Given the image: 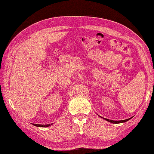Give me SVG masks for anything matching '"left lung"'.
<instances>
[{
  "mask_svg": "<svg viewBox=\"0 0 154 154\" xmlns=\"http://www.w3.org/2000/svg\"><path fill=\"white\" fill-rule=\"evenodd\" d=\"M102 118V119H104L105 120L108 121V122H109L110 123H112V124H119V123H123V122H126V121L129 120L130 119H131V118L130 119H126V120H109V119H104V118H103L102 116H100Z\"/></svg>",
  "mask_w": 154,
  "mask_h": 154,
  "instance_id": "obj_1",
  "label": "left lung"
}]
</instances>
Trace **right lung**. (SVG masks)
Wrapping results in <instances>:
<instances>
[{
  "mask_svg": "<svg viewBox=\"0 0 154 154\" xmlns=\"http://www.w3.org/2000/svg\"><path fill=\"white\" fill-rule=\"evenodd\" d=\"M34 126H38V127H48L51 126V124H32Z\"/></svg>",
  "mask_w": 154,
  "mask_h": 154,
  "instance_id": "right-lung-1",
  "label": "right lung"
}]
</instances>
